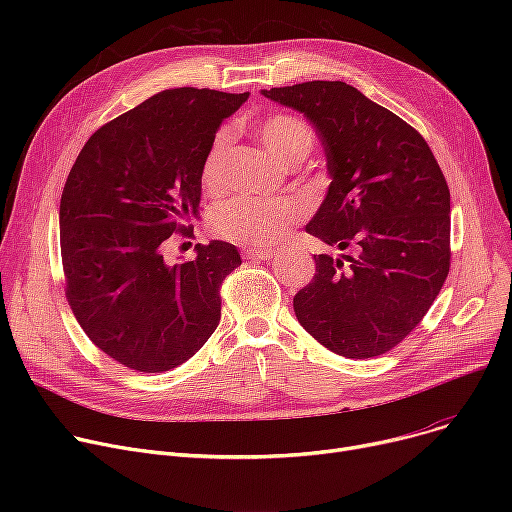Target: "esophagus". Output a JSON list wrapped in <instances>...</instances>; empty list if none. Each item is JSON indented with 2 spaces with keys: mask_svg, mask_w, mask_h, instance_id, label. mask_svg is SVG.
Masks as SVG:
<instances>
[{
  "mask_svg": "<svg viewBox=\"0 0 512 512\" xmlns=\"http://www.w3.org/2000/svg\"><path fill=\"white\" fill-rule=\"evenodd\" d=\"M242 253H245L247 259H257V261H270L276 255L270 249H245Z\"/></svg>",
  "mask_w": 512,
  "mask_h": 512,
  "instance_id": "esophagus-1",
  "label": "esophagus"
}]
</instances>
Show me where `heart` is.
<instances>
[{
	"label": "heart",
	"mask_w": 512,
	"mask_h": 512,
	"mask_svg": "<svg viewBox=\"0 0 512 512\" xmlns=\"http://www.w3.org/2000/svg\"><path fill=\"white\" fill-rule=\"evenodd\" d=\"M257 132L263 147L288 168L301 164L313 149L309 126L292 114L267 116ZM228 149L230 134L222 130L215 134L201 168V180L209 193H222L228 182ZM301 215L303 205L292 199L234 197L211 211L209 226L213 234L234 245L259 249L278 242Z\"/></svg>",
	"instance_id": "b5f03b06"
}]
</instances>
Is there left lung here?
<instances>
[{
    "label": "left lung",
    "mask_w": 512,
    "mask_h": 512,
    "mask_svg": "<svg viewBox=\"0 0 512 512\" xmlns=\"http://www.w3.org/2000/svg\"><path fill=\"white\" fill-rule=\"evenodd\" d=\"M319 134L332 178L307 232L355 255H313L294 297L299 324L328 351L371 359L405 340L450 270V191L421 134L340 80L261 91Z\"/></svg>",
    "instance_id": "1"
}]
</instances>
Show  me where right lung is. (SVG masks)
I'll use <instances>...</instances> for the list:
<instances>
[{"mask_svg": "<svg viewBox=\"0 0 512 512\" xmlns=\"http://www.w3.org/2000/svg\"><path fill=\"white\" fill-rule=\"evenodd\" d=\"M249 93L166 89L93 132L60 201L66 299L120 365L161 373L191 359L222 317L220 286L240 265L211 240L170 265L164 249L199 213L201 168L224 118Z\"/></svg>", "mask_w": 512, "mask_h": 512, "instance_id": "obj_1", "label": "right lung"}]
</instances>
